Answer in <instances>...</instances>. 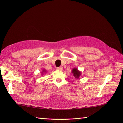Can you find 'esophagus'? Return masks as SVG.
Returning a JSON list of instances; mask_svg holds the SVG:
<instances>
[{
  "label": "esophagus",
  "instance_id": "esophagus-1",
  "mask_svg": "<svg viewBox=\"0 0 123 123\" xmlns=\"http://www.w3.org/2000/svg\"><path fill=\"white\" fill-rule=\"evenodd\" d=\"M57 70H61H61H63V67H57Z\"/></svg>",
  "mask_w": 123,
  "mask_h": 123
}]
</instances>
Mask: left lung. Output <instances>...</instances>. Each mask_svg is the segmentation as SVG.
<instances>
[{"instance_id": "obj_1", "label": "left lung", "mask_w": 123, "mask_h": 123, "mask_svg": "<svg viewBox=\"0 0 123 123\" xmlns=\"http://www.w3.org/2000/svg\"><path fill=\"white\" fill-rule=\"evenodd\" d=\"M71 72L73 74V76L75 77V79H79L81 75V71H79L77 68H75L72 69Z\"/></svg>"}]
</instances>
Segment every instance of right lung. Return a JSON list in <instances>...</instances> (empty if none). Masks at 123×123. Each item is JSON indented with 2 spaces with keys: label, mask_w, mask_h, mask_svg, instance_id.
Wrapping results in <instances>:
<instances>
[{
  "label": "right lung",
  "mask_w": 123,
  "mask_h": 123,
  "mask_svg": "<svg viewBox=\"0 0 123 123\" xmlns=\"http://www.w3.org/2000/svg\"><path fill=\"white\" fill-rule=\"evenodd\" d=\"M46 70H45V69H43L42 70V71L41 72V74H44V73H46Z\"/></svg>",
  "instance_id": "obj_1"
}]
</instances>
